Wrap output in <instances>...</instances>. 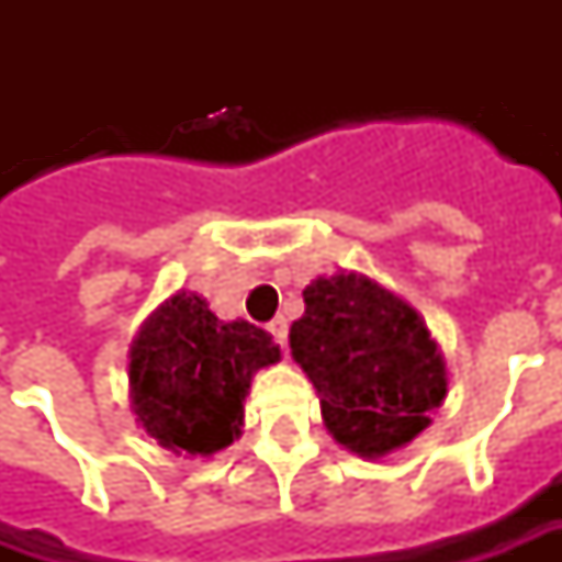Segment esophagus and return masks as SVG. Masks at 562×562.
Here are the masks:
<instances>
[{
	"label": "esophagus",
	"instance_id": "esophagus-1",
	"mask_svg": "<svg viewBox=\"0 0 562 562\" xmlns=\"http://www.w3.org/2000/svg\"><path fill=\"white\" fill-rule=\"evenodd\" d=\"M268 330H270V337L285 349V342H289V322H285L282 316H277L273 322H268Z\"/></svg>",
	"mask_w": 562,
	"mask_h": 562
}]
</instances>
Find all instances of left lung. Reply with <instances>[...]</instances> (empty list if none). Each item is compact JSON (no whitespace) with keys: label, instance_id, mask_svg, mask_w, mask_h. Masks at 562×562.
Wrapping results in <instances>:
<instances>
[{"label":"left lung","instance_id":"obj_1","mask_svg":"<svg viewBox=\"0 0 562 562\" xmlns=\"http://www.w3.org/2000/svg\"><path fill=\"white\" fill-rule=\"evenodd\" d=\"M289 330L337 442L382 458L413 442L446 397V364L413 306L358 273L318 277Z\"/></svg>","mask_w":562,"mask_h":562}]
</instances>
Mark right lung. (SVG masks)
Returning a JSON list of instances; mask_svg holds the SVG:
<instances>
[{"label":"right lung","mask_w":562,"mask_h":562,"mask_svg":"<svg viewBox=\"0 0 562 562\" xmlns=\"http://www.w3.org/2000/svg\"><path fill=\"white\" fill-rule=\"evenodd\" d=\"M280 361L268 330L244 318L220 322L198 294H173L132 346V406L159 446L213 454L244 424L249 379Z\"/></svg>","instance_id":"obj_1"}]
</instances>
